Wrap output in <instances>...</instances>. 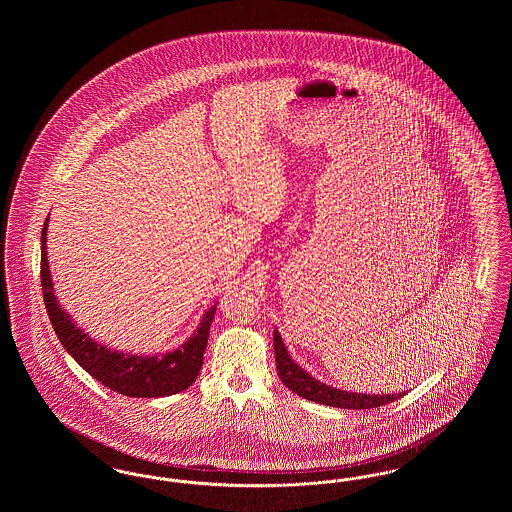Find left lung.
<instances>
[{
    "label": "left lung",
    "instance_id": "8db88e82",
    "mask_svg": "<svg viewBox=\"0 0 512 512\" xmlns=\"http://www.w3.org/2000/svg\"><path fill=\"white\" fill-rule=\"evenodd\" d=\"M274 357H276V370L280 380L288 390L295 391L299 397L315 401L320 405L338 407V409H376L388 405L395 399H401L405 393H388V395H365V393H351V391L336 390L326 384H320L309 372H305L299 365L293 363L284 347L278 330H274Z\"/></svg>",
    "mask_w": 512,
    "mask_h": 512
}]
</instances>
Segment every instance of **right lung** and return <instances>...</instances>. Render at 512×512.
Here are the masks:
<instances>
[{
    "instance_id": "add662e5",
    "label": "right lung",
    "mask_w": 512,
    "mask_h": 512,
    "mask_svg": "<svg viewBox=\"0 0 512 512\" xmlns=\"http://www.w3.org/2000/svg\"><path fill=\"white\" fill-rule=\"evenodd\" d=\"M48 220L42 228V261H40V278H42V293L44 303L48 309L51 326L78 365L82 366L92 378H96L109 390L122 393L126 397H165L174 395L178 391L188 390L197 378L203 366V353L207 347L209 328L215 317L217 305H213L203 317L194 332V336L174 351L155 355V357H142L119 353L101 345L99 341L92 340L86 332H82L61 309L57 297L53 293V282L49 274L48 265Z\"/></svg>"
}]
</instances>
